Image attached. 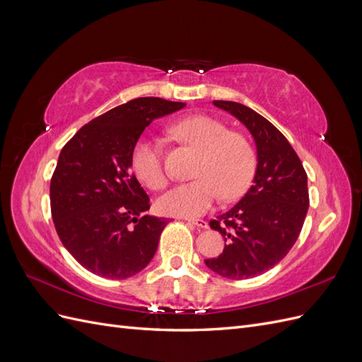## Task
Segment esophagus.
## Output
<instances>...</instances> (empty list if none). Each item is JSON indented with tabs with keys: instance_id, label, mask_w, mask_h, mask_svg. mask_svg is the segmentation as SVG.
<instances>
[{
	"instance_id": "esophagus-1",
	"label": "esophagus",
	"mask_w": 362,
	"mask_h": 362,
	"mask_svg": "<svg viewBox=\"0 0 362 362\" xmlns=\"http://www.w3.org/2000/svg\"><path fill=\"white\" fill-rule=\"evenodd\" d=\"M185 221H187V222L192 223V225H194V226L202 228V229L208 228V223H206L205 221H202V218H185Z\"/></svg>"
}]
</instances>
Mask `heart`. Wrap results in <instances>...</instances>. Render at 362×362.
<instances>
[{
	"instance_id": "1",
	"label": "heart",
	"mask_w": 362,
	"mask_h": 362,
	"mask_svg": "<svg viewBox=\"0 0 362 362\" xmlns=\"http://www.w3.org/2000/svg\"><path fill=\"white\" fill-rule=\"evenodd\" d=\"M175 134L201 151L196 169L199 180L178 184L158 199V210L175 217H198L223 198L233 201L245 194L254 180L257 154L250 141L233 133L218 120L193 116L175 125ZM131 168L148 187L158 190L168 182L158 141L141 137L131 152Z\"/></svg>"
}]
</instances>
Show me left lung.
I'll return each mask as SVG.
<instances>
[{
    "label": "left lung",
    "instance_id": "obj_1",
    "mask_svg": "<svg viewBox=\"0 0 362 362\" xmlns=\"http://www.w3.org/2000/svg\"><path fill=\"white\" fill-rule=\"evenodd\" d=\"M213 104L249 129L257 170L243 198L210 222L226 245L205 264L223 278L247 279L275 267L298 240L310 206L308 177L288 140L266 117L238 103Z\"/></svg>",
    "mask_w": 362,
    "mask_h": 362
}]
</instances>
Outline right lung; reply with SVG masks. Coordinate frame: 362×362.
Returning <instances> with one entry per match:
<instances>
[{"mask_svg":"<svg viewBox=\"0 0 362 362\" xmlns=\"http://www.w3.org/2000/svg\"><path fill=\"white\" fill-rule=\"evenodd\" d=\"M184 103L137 98L95 117L63 146L51 178V213L63 246L93 275L125 279L154 258L168 218L140 216L149 198L131 152L154 119Z\"/></svg>","mask_w":362,"mask_h":362,"instance_id":"add662e5","label":"right lung"}]
</instances>
